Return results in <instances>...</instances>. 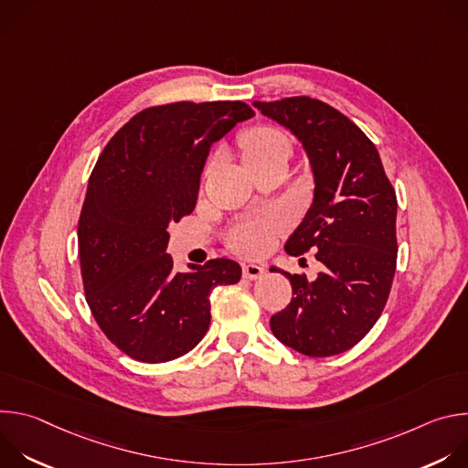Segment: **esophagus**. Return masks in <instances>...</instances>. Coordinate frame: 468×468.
Here are the masks:
<instances>
[{"instance_id":"esophagus-1","label":"esophagus","mask_w":468,"mask_h":468,"mask_svg":"<svg viewBox=\"0 0 468 468\" xmlns=\"http://www.w3.org/2000/svg\"><path fill=\"white\" fill-rule=\"evenodd\" d=\"M262 274H264V269L262 266H259V264H253V262H248V264H242V276L246 278V280H259V278H262Z\"/></svg>"}]
</instances>
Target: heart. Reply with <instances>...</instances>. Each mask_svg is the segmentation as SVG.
<instances>
[{
    "label": "heart",
    "mask_w": 468,
    "mask_h": 468,
    "mask_svg": "<svg viewBox=\"0 0 468 468\" xmlns=\"http://www.w3.org/2000/svg\"><path fill=\"white\" fill-rule=\"evenodd\" d=\"M240 148L248 166H257L269 161H287L292 154V144L285 133L272 125H255L240 137ZM285 217L278 211H264L231 228L228 244L242 255H261L269 250L274 239L285 229Z\"/></svg>",
    "instance_id": "1"
}]
</instances>
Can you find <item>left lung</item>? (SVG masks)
<instances>
[{
	"label": "left lung",
	"mask_w": 468,
	"mask_h": 468,
	"mask_svg": "<svg viewBox=\"0 0 468 468\" xmlns=\"http://www.w3.org/2000/svg\"><path fill=\"white\" fill-rule=\"evenodd\" d=\"M253 105L302 141L314 174V199L285 244L289 255L314 251V282L289 274L294 298L271 318L274 335L309 357L356 346L388 300L396 272V192L374 143L331 105L294 96Z\"/></svg>",
	"instance_id": "obj_1"
}]
</instances>
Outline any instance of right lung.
Returning <instances> with one entry per match:
<instances>
[{
  "label": "right lung",
  "instance_id": "right-lung-1",
  "mask_svg": "<svg viewBox=\"0 0 468 468\" xmlns=\"http://www.w3.org/2000/svg\"><path fill=\"white\" fill-rule=\"evenodd\" d=\"M253 114L244 101L148 107L98 157L78 224L81 278L100 329L131 359L190 352L209 329L213 289L240 280L224 257L174 272L166 229L194 211L211 146Z\"/></svg>",
  "mask_w": 468,
  "mask_h": 468
}]
</instances>
